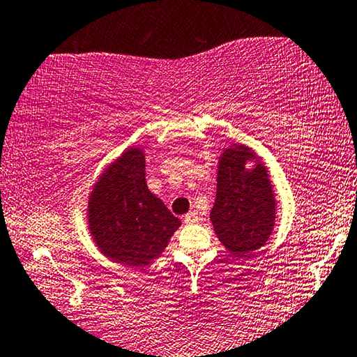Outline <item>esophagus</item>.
<instances>
[{
  "label": "esophagus",
  "instance_id": "1",
  "mask_svg": "<svg viewBox=\"0 0 357 357\" xmlns=\"http://www.w3.org/2000/svg\"><path fill=\"white\" fill-rule=\"evenodd\" d=\"M197 218H199V217H197L196 212H188L186 215H183V222L186 225H191V223H196Z\"/></svg>",
  "mask_w": 357,
  "mask_h": 357
}]
</instances>
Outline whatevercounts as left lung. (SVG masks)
<instances>
[{
    "instance_id": "1",
    "label": "left lung",
    "mask_w": 357,
    "mask_h": 357,
    "mask_svg": "<svg viewBox=\"0 0 357 357\" xmlns=\"http://www.w3.org/2000/svg\"><path fill=\"white\" fill-rule=\"evenodd\" d=\"M249 160L255 161L250 169L245 166ZM211 222L218 241L236 257H248L270 239L276 199L268 167L248 145L234 144L218 158Z\"/></svg>"
}]
</instances>
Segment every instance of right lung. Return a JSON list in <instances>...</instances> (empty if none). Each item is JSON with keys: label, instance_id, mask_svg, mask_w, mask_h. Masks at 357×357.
<instances>
[{"label": "right lung", "instance_id": "add662e5", "mask_svg": "<svg viewBox=\"0 0 357 357\" xmlns=\"http://www.w3.org/2000/svg\"><path fill=\"white\" fill-rule=\"evenodd\" d=\"M87 223L103 255L124 266H145L161 257L182 225L148 190L145 153L130 146L108 164L92 186Z\"/></svg>", "mask_w": 357, "mask_h": 357}]
</instances>
